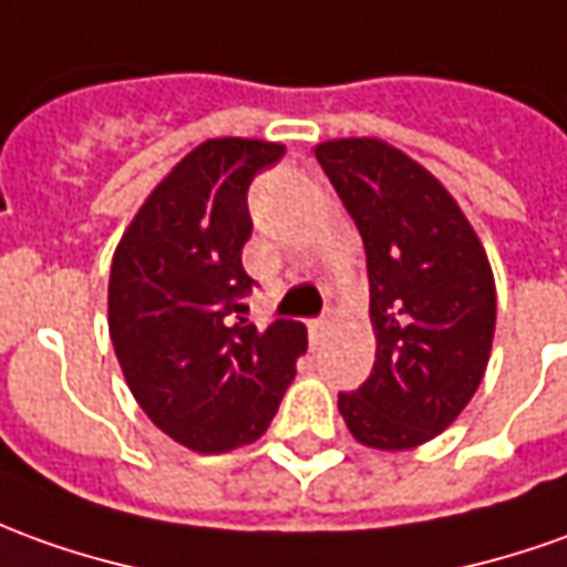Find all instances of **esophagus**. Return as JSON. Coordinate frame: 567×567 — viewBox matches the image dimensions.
<instances>
[{"label": "esophagus", "instance_id": "34e87169", "mask_svg": "<svg viewBox=\"0 0 567 567\" xmlns=\"http://www.w3.org/2000/svg\"><path fill=\"white\" fill-rule=\"evenodd\" d=\"M327 330H330V323L323 321H311L308 323V336H311V342H315V346H321L323 342V336H327Z\"/></svg>", "mask_w": 567, "mask_h": 567}]
</instances>
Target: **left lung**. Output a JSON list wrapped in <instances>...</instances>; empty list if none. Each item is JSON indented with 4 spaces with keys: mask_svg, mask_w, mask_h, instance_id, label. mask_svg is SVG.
<instances>
[{
    "mask_svg": "<svg viewBox=\"0 0 567 567\" xmlns=\"http://www.w3.org/2000/svg\"><path fill=\"white\" fill-rule=\"evenodd\" d=\"M315 157L367 252L377 361L339 392L354 439L410 451L460 416L485 377L497 292L491 261L447 187L380 138H333Z\"/></svg>",
    "mask_w": 567,
    "mask_h": 567,
    "instance_id": "left-lung-1",
    "label": "left lung"
}]
</instances>
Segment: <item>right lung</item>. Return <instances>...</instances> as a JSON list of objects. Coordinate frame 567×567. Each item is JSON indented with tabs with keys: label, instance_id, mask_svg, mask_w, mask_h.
Wrapping results in <instances>:
<instances>
[{
	"label": "right lung",
	"instance_id": "add662e5",
	"mask_svg": "<svg viewBox=\"0 0 567 567\" xmlns=\"http://www.w3.org/2000/svg\"><path fill=\"white\" fill-rule=\"evenodd\" d=\"M284 144L209 138L159 182L113 252L107 327L151 423L197 454L252 444L271 425L306 354L299 321L244 318L252 277L249 182Z\"/></svg>",
	"mask_w": 567,
	"mask_h": 567
}]
</instances>
